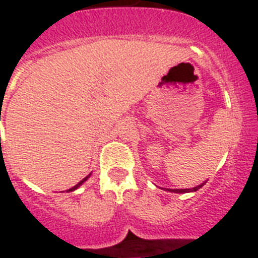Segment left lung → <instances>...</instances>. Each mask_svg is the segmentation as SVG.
<instances>
[{
	"label": "left lung",
	"mask_w": 258,
	"mask_h": 258,
	"mask_svg": "<svg viewBox=\"0 0 258 258\" xmlns=\"http://www.w3.org/2000/svg\"><path fill=\"white\" fill-rule=\"evenodd\" d=\"M204 184H205V181H204V183L200 184V185H198V187L187 188V189H169V188H167L165 190H169V192H175V194H188V192H196V190L200 189V188H202Z\"/></svg>",
	"instance_id": "left-lung-1"
}]
</instances>
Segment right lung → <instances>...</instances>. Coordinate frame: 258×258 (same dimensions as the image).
Instances as JSON below:
<instances>
[{
  "mask_svg": "<svg viewBox=\"0 0 258 258\" xmlns=\"http://www.w3.org/2000/svg\"><path fill=\"white\" fill-rule=\"evenodd\" d=\"M90 176H91V173H90V175H87V176H86V177H85V179H82V180H81V181H79V183H78V184H77V185H74V187H73V188H70V189H68V190H66V192H73V190H75V189H78V188H79V187H81L82 184L85 183L86 180L89 179V177H90Z\"/></svg>",
  "mask_w": 258,
  "mask_h": 258,
  "instance_id": "obj_1",
  "label": "right lung"
}]
</instances>
